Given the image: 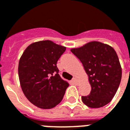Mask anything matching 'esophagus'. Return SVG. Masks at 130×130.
Here are the masks:
<instances>
[{
    "mask_svg": "<svg viewBox=\"0 0 130 130\" xmlns=\"http://www.w3.org/2000/svg\"><path fill=\"white\" fill-rule=\"evenodd\" d=\"M72 81L73 82V83L76 84V83H77V79H76V78H73V79H72Z\"/></svg>",
    "mask_w": 130,
    "mask_h": 130,
    "instance_id": "1",
    "label": "esophagus"
}]
</instances>
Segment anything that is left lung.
<instances>
[{
    "label": "left lung",
    "instance_id": "obj_1",
    "mask_svg": "<svg viewBox=\"0 0 130 130\" xmlns=\"http://www.w3.org/2000/svg\"><path fill=\"white\" fill-rule=\"evenodd\" d=\"M83 64L91 87L81 100L90 108H100L111 101L120 84L122 70L116 51L111 46L91 41L70 49Z\"/></svg>",
    "mask_w": 130,
    "mask_h": 130
}]
</instances>
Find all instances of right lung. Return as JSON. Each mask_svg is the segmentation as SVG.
Returning a JSON list of instances; mask_svg holds the SVG:
<instances>
[{"label": "right lung", "instance_id": "1", "mask_svg": "<svg viewBox=\"0 0 130 130\" xmlns=\"http://www.w3.org/2000/svg\"><path fill=\"white\" fill-rule=\"evenodd\" d=\"M66 47L41 41L29 45L19 61L18 74L22 91L35 106L50 109L62 101L68 82L58 74L57 62Z\"/></svg>", "mask_w": 130, "mask_h": 130}]
</instances>
